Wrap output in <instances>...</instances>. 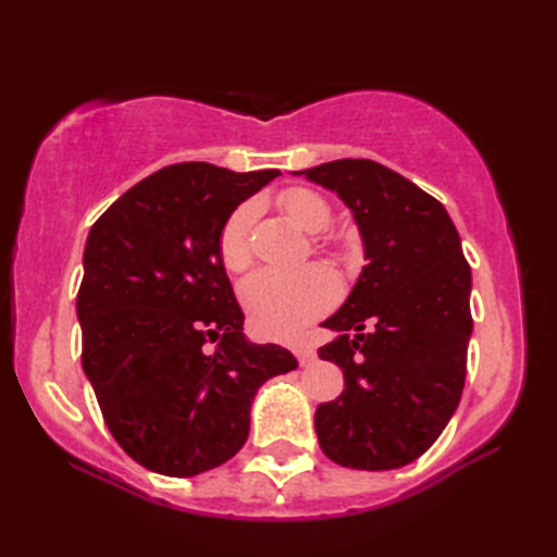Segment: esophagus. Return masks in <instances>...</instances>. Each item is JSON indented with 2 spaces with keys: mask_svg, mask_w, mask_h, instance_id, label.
<instances>
[{
  "mask_svg": "<svg viewBox=\"0 0 557 557\" xmlns=\"http://www.w3.org/2000/svg\"><path fill=\"white\" fill-rule=\"evenodd\" d=\"M294 357L299 359L301 366H309V363L315 361V349L309 347V345H297V347H294Z\"/></svg>",
  "mask_w": 557,
  "mask_h": 557,
  "instance_id": "obj_1",
  "label": "esophagus"
}]
</instances>
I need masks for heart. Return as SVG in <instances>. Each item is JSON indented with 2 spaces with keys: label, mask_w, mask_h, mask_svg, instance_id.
I'll use <instances>...</instances> for the list:
<instances>
[{
  "label": "heart",
  "mask_w": 557,
  "mask_h": 557,
  "mask_svg": "<svg viewBox=\"0 0 557 557\" xmlns=\"http://www.w3.org/2000/svg\"><path fill=\"white\" fill-rule=\"evenodd\" d=\"M289 220L306 232H323L330 222L327 200L311 188L294 186L280 196ZM256 210L251 203L236 208L224 220L218 239L222 263L232 272L244 270L251 263L248 230H251ZM337 297V282L325 268L301 270H258L244 282L242 301L260 335L289 339L333 306Z\"/></svg>",
  "instance_id": "obj_1"
}]
</instances>
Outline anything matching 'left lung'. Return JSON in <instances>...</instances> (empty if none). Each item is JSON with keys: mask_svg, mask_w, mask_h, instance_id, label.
I'll use <instances>...</instances> for the list:
<instances>
[{"mask_svg": "<svg viewBox=\"0 0 557 557\" xmlns=\"http://www.w3.org/2000/svg\"><path fill=\"white\" fill-rule=\"evenodd\" d=\"M335 191L359 224L363 265L323 327L337 337L318 357L345 389L315 409L323 453L349 469H399L421 457L459 405L471 337V270L441 200L373 160L304 170Z\"/></svg>", "mask_w": 557, "mask_h": 557, "instance_id": "8db88e82", "label": "left lung"}]
</instances>
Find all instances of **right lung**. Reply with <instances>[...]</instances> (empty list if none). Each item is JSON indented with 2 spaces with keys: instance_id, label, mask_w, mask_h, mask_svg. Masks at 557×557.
<instances>
[{
  "instance_id": "obj_1",
  "label": "right lung",
  "mask_w": 557,
  "mask_h": 557,
  "mask_svg": "<svg viewBox=\"0 0 557 557\" xmlns=\"http://www.w3.org/2000/svg\"><path fill=\"white\" fill-rule=\"evenodd\" d=\"M277 174L170 164L90 227L81 363L114 441L158 474L186 479L232 459L258 387L299 366L292 351L244 337L218 251L224 220Z\"/></svg>"
}]
</instances>
